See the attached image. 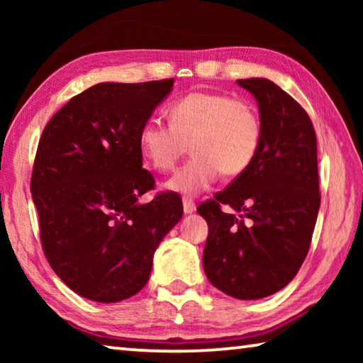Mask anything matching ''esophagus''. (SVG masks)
Here are the masks:
<instances>
[{
    "instance_id": "1",
    "label": "esophagus",
    "mask_w": 363,
    "mask_h": 363,
    "mask_svg": "<svg viewBox=\"0 0 363 363\" xmlns=\"http://www.w3.org/2000/svg\"><path fill=\"white\" fill-rule=\"evenodd\" d=\"M182 206H184V213L186 214H190L196 210L195 201L190 199V196H182Z\"/></svg>"
}]
</instances>
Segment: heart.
Returning <instances> with one entry per match:
<instances>
[{"mask_svg":"<svg viewBox=\"0 0 363 363\" xmlns=\"http://www.w3.org/2000/svg\"><path fill=\"white\" fill-rule=\"evenodd\" d=\"M169 125L149 120L139 147L153 168L173 169L189 150L194 155L167 181L169 190L199 194L216 181L245 173L261 145L259 113L250 101L220 93H190L168 110Z\"/></svg>","mask_w":363,"mask_h":363,"instance_id":"heart-1","label":"heart"}]
</instances>
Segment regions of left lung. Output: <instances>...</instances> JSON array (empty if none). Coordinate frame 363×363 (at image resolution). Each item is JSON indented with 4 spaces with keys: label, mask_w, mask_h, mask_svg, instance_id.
<instances>
[{
    "label": "left lung",
    "mask_w": 363,
    "mask_h": 363,
    "mask_svg": "<svg viewBox=\"0 0 363 363\" xmlns=\"http://www.w3.org/2000/svg\"><path fill=\"white\" fill-rule=\"evenodd\" d=\"M237 84L257 102L259 150L245 173L196 211L208 223V280L248 301L277 293L298 274L311 247L320 192L317 138L306 110L270 79ZM223 204L236 213H224Z\"/></svg>",
    "instance_id": "8db88e82"
}]
</instances>
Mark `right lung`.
Returning a JSON list of instances; mask_svg holds the SVG:
<instances>
[{"label":"right lung","instance_id":"obj_1","mask_svg":"<svg viewBox=\"0 0 363 363\" xmlns=\"http://www.w3.org/2000/svg\"><path fill=\"white\" fill-rule=\"evenodd\" d=\"M174 79L99 83L65 104L43 130L32 173L43 251L79 296L118 303L149 280L153 253L182 218L176 192L149 203L139 131Z\"/></svg>","mask_w":363,"mask_h":363}]
</instances>
